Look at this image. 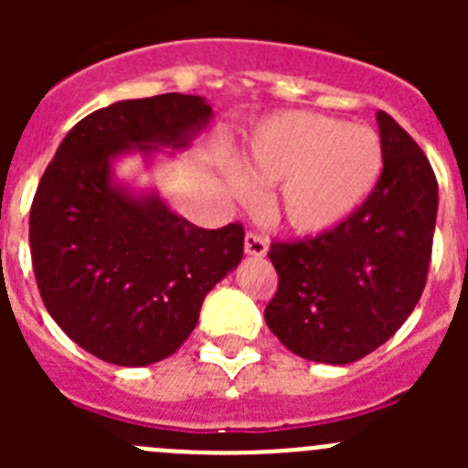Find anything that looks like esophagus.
Wrapping results in <instances>:
<instances>
[{"mask_svg": "<svg viewBox=\"0 0 468 468\" xmlns=\"http://www.w3.org/2000/svg\"><path fill=\"white\" fill-rule=\"evenodd\" d=\"M243 248H246L248 255H253V258H264L267 255V241H264L260 234H255V231H248L246 239H243Z\"/></svg>", "mask_w": 468, "mask_h": 468, "instance_id": "esophagus-1", "label": "esophagus"}]
</instances>
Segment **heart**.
I'll return each instance as SVG.
<instances>
[{"instance_id": "obj_1", "label": "heart", "mask_w": 468, "mask_h": 468, "mask_svg": "<svg viewBox=\"0 0 468 468\" xmlns=\"http://www.w3.org/2000/svg\"><path fill=\"white\" fill-rule=\"evenodd\" d=\"M382 168L384 147L373 128L281 112L255 131L243 173L231 171L227 185L241 201L258 197L255 185H276V218L300 234H325L366 204Z\"/></svg>"}]
</instances>
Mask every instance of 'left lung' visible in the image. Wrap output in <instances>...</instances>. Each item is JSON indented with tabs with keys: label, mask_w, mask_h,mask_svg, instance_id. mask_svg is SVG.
<instances>
[{
	"label": "left lung",
	"mask_w": 468,
	"mask_h": 468,
	"mask_svg": "<svg viewBox=\"0 0 468 468\" xmlns=\"http://www.w3.org/2000/svg\"><path fill=\"white\" fill-rule=\"evenodd\" d=\"M378 123L384 168L366 204L325 234L270 248L279 288L264 321L307 361L345 366L367 356L405 324L427 285L436 176L387 112Z\"/></svg>",
	"instance_id": "1"
}]
</instances>
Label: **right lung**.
Wrapping results in <instances>:
<instances>
[{
  "label": "right lung",
  "mask_w": 468,
  "mask_h": 468,
  "mask_svg": "<svg viewBox=\"0 0 468 468\" xmlns=\"http://www.w3.org/2000/svg\"><path fill=\"white\" fill-rule=\"evenodd\" d=\"M213 117L198 95L122 101L74 123L37 187L30 253L39 295L69 340L114 366L180 349L210 288L243 258L241 222L201 229L156 194L112 183V159L187 147Z\"/></svg>",
  "instance_id": "add662e5"
}]
</instances>
